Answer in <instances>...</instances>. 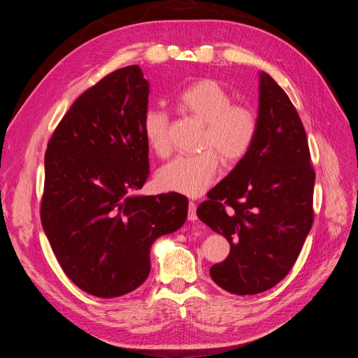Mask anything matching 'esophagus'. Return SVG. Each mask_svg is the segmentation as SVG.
I'll use <instances>...</instances> for the list:
<instances>
[{
  "instance_id": "1",
  "label": "esophagus",
  "mask_w": 358,
  "mask_h": 358,
  "mask_svg": "<svg viewBox=\"0 0 358 358\" xmlns=\"http://www.w3.org/2000/svg\"><path fill=\"white\" fill-rule=\"evenodd\" d=\"M188 220L189 221L197 220V204L194 201H189V204H188Z\"/></svg>"
}]
</instances>
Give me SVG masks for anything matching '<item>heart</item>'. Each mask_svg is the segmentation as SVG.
Segmentation results:
<instances>
[{
	"label": "heart",
	"instance_id": "b5f03b06",
	"mask_svg": "<svg viewBox=\"0 0 358 358\" xmlns=\"http://www.w3.org/2000/svg\"><path fill=\"white\" fill-rule=\"evenodd\" d=\"M178 109L203 124L199 138L200 154L173 158L157 173L161 189L197 197L216 176L220 159L225 166L242 161L258 134V116L251 107L234 104L231 92L213 79H200L183 88L175 99ZM148 146L158 157L169 154V116L149 107L142 117Z\"/></svg>",
	"mask_w": 358,
	"mask_h": 358
}]
</instances>
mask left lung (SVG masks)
Listing matches in <instances>:
<instances>
[{"label":"left lung","instance_id":"8db88e82","mask_svg":"<svg viewBox=\"0 0 358 358\" xmlns=\"http://www.w3.org/2000/svg\"><path fill=\"white\" fill-rule=\"evenodd\" d=\"M313 183L296 107L267 73H259L255 142L197 209L199 218L230 242L229 257L210 267L216 285L249 296L288 275L313 222Z\"/></svg>","mask_w":358,"mask_h":358}]
</instances>
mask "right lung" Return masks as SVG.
Returning <instances> with one entry per match:
<instances>
[{"label": "right lung", "instance_id": "right-lung-1", "mask_svg": "<svg viewBox=\"0 0 358 358\" xmlns=\"http://www.w3.org/2000/svg\"><path fill=\"white\" fill-rule=\"evenodd\" d=\"M148 96L138 66L119 69L73 103L48 143L43 230L64 273L95 297L142 285L150 246L187 220L188 199L179 192L129 194L149 178Z\"/></svg>", "mask_w": 358, "mask_h": 358}]
</instances>
